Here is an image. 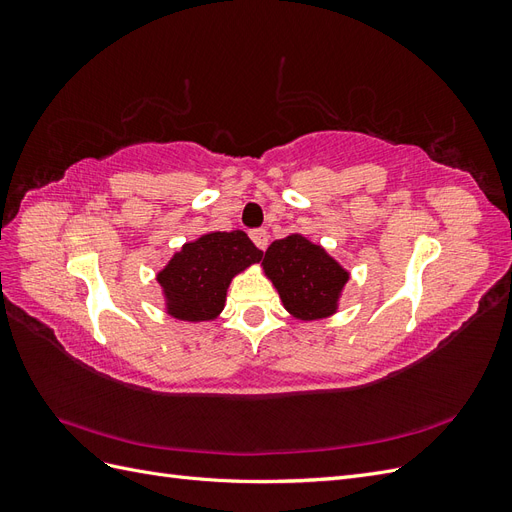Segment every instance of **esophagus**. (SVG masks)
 I'll use <instances>...</instances> for the list:
<instances>
[{
	"instance_id": "esophagus-1",
	"label": "esophagus",
	"mask_w": 512,
	"mask_h": 512,
	"mask_svg": "<svg viewBox=\"0 0 512 512\" xmlns=\"http://www.w3.org/2000/svg\"><path fill=\"white\" fill-rule=\"evenodd\" d=\"M250 237H252V241L256 243L258 250H267V245H269V232H267L265 228H256V230H252V232H250Z\"/></svg>"
}]
</instances>
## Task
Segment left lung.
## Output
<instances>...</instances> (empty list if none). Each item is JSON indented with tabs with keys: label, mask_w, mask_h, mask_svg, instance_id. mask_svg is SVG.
I'll return each mask as SVG.
<instances>
[{
	"label": "left lung",
	"mask_w": 512,
	"mask_h": 512,
	"mask_svg": "<svg viewBox=\"0 0 512 512\" xmlns=\"http://www.w3.org/2000/svg\"><path fill=\"white\" fill-rule=\"evenodd\" d=\"M262 269L280 292L284 307L299 320L335 314L339 294L348 282V271L303 235L273 241Z\"/></svg>",
	"instance_id": "8db88e82"
}]
</instances>
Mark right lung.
Here are the masks:
<instances>
[{"label": "right lung", "instance_id": "right-lung-1", "mask_svg": "<svg viewBox=\"0 0 512 512\" xmlns=\"http://www.w3.org/2000/svg\"><path fill=\"white\" fill-rule=\"evenodd\" d=\"M260 260L262 252L243 230L207 232L185 243L158 273L166 312L185 322L218 318L232 277Z\"/></svg>", "mask_w": 512, "mask_h": 512}]
</instances>
